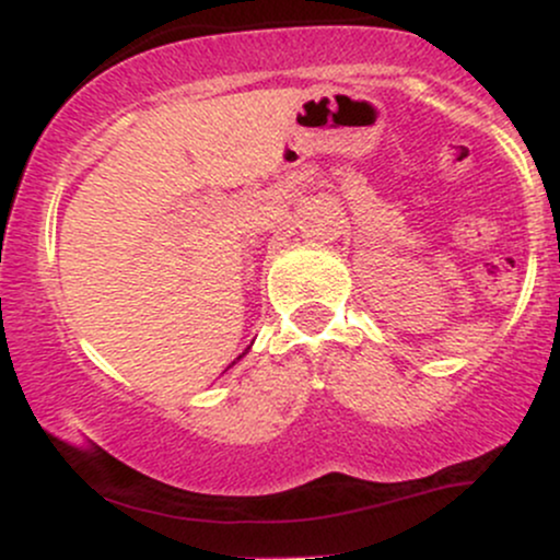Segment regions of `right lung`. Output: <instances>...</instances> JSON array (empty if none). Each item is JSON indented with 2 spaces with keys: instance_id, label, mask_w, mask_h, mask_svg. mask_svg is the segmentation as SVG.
I'll list each match as a JSON object with an SVG mask.
<instances>
[{
  "instance_id": "1",
  "label": "right lung",
  "mask_w": 560,
  "mask_h": 560,
  "mask_svg": "<svg viewBox=\"0 0 560 560\" xmlns=\"http://www.w3.org/2000/svg\"><path fill=\"white\" fill-rule=\"evenodd\" d=\"M240 358H242V355H240Z\"/></svg>"
}]
</instances>
